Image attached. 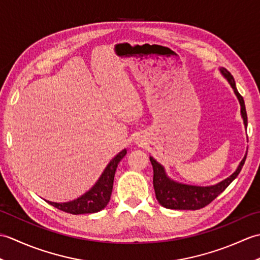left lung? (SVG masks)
Segmentation results:
<instances>
[{
  "mask_svg": "<svg viewBox=\"0 0 260 260\" xmlns=\"http://www.w3.org/2000/svg\"><path fill=\"white\" fill-rule=\"evenodd\" d=\"M219 71L223 76V78L227 79L229 85L234 89L236 97L238 98V102L240 104V114L242 120H244L245 128H247L248 121L245 102L244 98L240 96V93L237 90L234 77L225 68H219ZM246 156L247 154L241 159V162L239 163L238 168L236 169L235 172L228 176L227 179L220 181L217 184L207 186L191 185L174 181L167 174V171H165L163 165L159 164L154 157L150 156V161L152 163L154 172L153 185L158 203L164 208L174 210H198L206 207L207 204L213 201L220 193L223 192L225 187L238 176L245 164Z\"/></svg>",
  "mask_w": 260,
  "mask_h": 260,
  "instance_id": "1",
  "label": "left lung"
}]
</instances>
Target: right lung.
<instances>
[{"mask_svg": "<svg viewBox=\"0 0 260 260\" xmlns=\"http://www.w3.org/2000/svg\"><path fill=\"white\" fill-rule=\"evenodd\" d=\"M126 148L120 151L107 164V167L105 168L104 172L99 176L96 183L79 198L68 202H52L48 200L46 201L54 208L62 210V211L71 214L95 213L101 211V210L107 206L110 200L116 169H117V165L120 162V159L126 155Z\"/></svg>", "mask_w": 260, "mask_h": 260, "instance_id": "right-lung-1", "label": "right lung"}]
</instances>
